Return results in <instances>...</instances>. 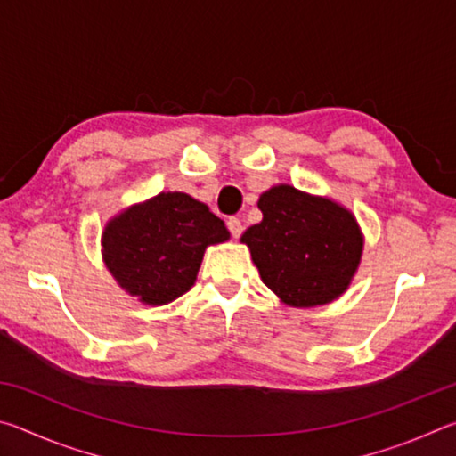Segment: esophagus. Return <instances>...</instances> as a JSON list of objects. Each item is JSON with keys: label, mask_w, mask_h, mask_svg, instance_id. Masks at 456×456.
<instances>
[{"label": "esophagus", "mask_w": 456, "mask_h": 456, "mask_svg": "<svg viewBox=\"0 0 456 456\" xmlns=\"http://www.w3.org/2000/svg\"><path fill=\"white\" fill-rule=\"evenodd\" d=\"M227 229L231 231V235H233L235 239L243 233V225H241V221H239L237 217H229L227 219Z\"/></svg>", "instance_id": "34e87169"}]
</instances>
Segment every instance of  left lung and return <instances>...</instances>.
<instances>
[{
  "instance_id": "left-lung-1",
  "label": "left lung",
  "mask_w": 456,
  "mask_h": 456,
  "mask_svg": "<svg viewBox=\"0 0 456 456\" xmlns=\"http://www.w3.org/2000/svg\"><path fill=\"white\" fill-rule=\"evenodd\" d=\"M264 219L241 235L264 283L283 304L334 302L358 272L364 237L346 207L277 184L259 197Z\"/></svg>"
}]
</instances>
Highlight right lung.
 <instances>
[{
    "instance_id": "obj_1",
    "label": "right lung",
    "mask_w": 456,
    "mask_h": 456,
    "mask_svg": "<svg viewBox=\"0 0 456 456\" xmlns=\"http://www.w3.org/2000/svg\"><path fill=\"white\" fill-rule=\"evenodd\" d=\"M229 231L209 207L187 192H160L106 223L102 259L114 280L146 305H165L187 293L209 245Z\"/></svg>"
}]
</instances>
